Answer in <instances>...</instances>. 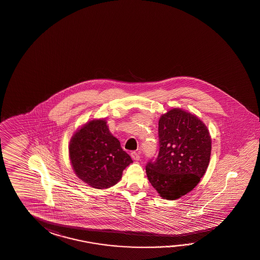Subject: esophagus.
<instances>
[{
    "label": "esophagus",
    "mask_w": 260,
    "mask_h": 260,
    "mask_svg": "<svg viewBox=\"0 0 260 260\" xmlns=\"http://www.w3.org/2000/svg\"><path fill=\"white\" fill-rule=\"evenodd\" d=\"M131 156H132V158H133L135 161H139V159H140L139 153L136 152V151H132V152H131Z\"/></svg>",
    "instance_id": "1"
}]
</instances>
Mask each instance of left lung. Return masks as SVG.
I'll use <instances>...</instances> for the list:
<instances>
[{
  "mask_svg": "<svg viewBox=\"0 0 260 260\" xmlns=\"http://www.w3.org/2000/svg\"><path fill=\"white\" fill-rule=\"evenodd\" d=\"M158 137V154L147 164V177L164 200H177L192 191L205 174L211 136L196 115L173 109L161 116Z\"/></svg>",
  "mask_w": 260,
  "mask_h": 260,
  "instance_id": "1",
  "label": "left lung"
}]
</instances>
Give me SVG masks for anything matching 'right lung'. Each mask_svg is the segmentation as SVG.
Wrapping results in <instances>:
<instances>
[{"label": "right lung", "mask_w": 260, "mask_h": 260, "mask_svg": "<svg viewBox=\"0 0 260 260\" xmlns=\"http://www.w3.org/2000/svg\"><path fill=\"white\" fill-rule=\"evenodd\" d=\"M73 169L79 179L97 189L109 188L121 180L132 159L109 132L107 121L93 120L73 136L69 145Z\"/></svg>", "instance_id": "obj_1"}]
</instances>
